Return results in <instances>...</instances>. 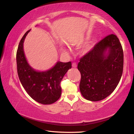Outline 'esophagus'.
Wrapping results in <instances>:
<instances>
[{
	"label": "esophagus",
	"instance_id": "obj_1",
	"mask_svg": "<svg viewBox=\"0 0 134 134\" xmlns=\"http://www.w3.org/2000/svg\"><path fill=\"white\" fill-rule=\"evenodd\" d=\"M72 66L73 68H76V67H77V64H76V63H72Z\"/></svg>",
	"mask_w": 134,
	"mask_h": 134
}]
</instances>
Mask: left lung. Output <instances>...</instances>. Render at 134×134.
I'll use <instances>...</instances> for the list:
<instances>
[{
    "instance_id": "obj_1",
    "label": "left lung",
    "mask_w": 134,
    "mask_h": 134,
    "mask_svg": "<svg viewBox=\"0 0 134 134\" xmlns=\"http://www.w3.org/2000/svg\"><path fill=\"white\" fill-rule=\"evenodd\" d=\"M123 62L122 46L115 35H109L100 40L78 63L82 96L91 101L109 96L121 77Z\"/></svg>"
}]
</instances>
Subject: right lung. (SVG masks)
I'll return each instance as SVG.
<instances>
[{
	"label": "right lung",
	"instance_id": "add662e5",
	"mask_svg": "<svg viewBox=\"0 0 134 134\" xmlns=\"http://www.w3.org/2000/svg\"><path fill=\"white\" fill-rule=\"evenodd\" d=\"M27 31L19 42L16 53L18 74L20 82L33 99L42 104H51L56 102L62 94L60 86L65 74L71 68V62H58L52 68L46 71H36L27 63L23 49Z\"/></svg>",
	"mask_w": 134,
	"mask_h": 134
}]
</instances>
